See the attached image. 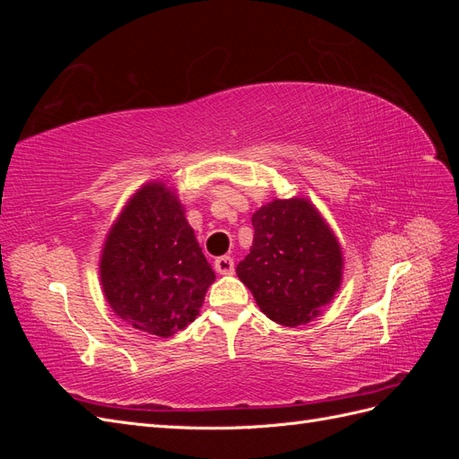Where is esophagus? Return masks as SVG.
Returning <instances> with one entry per match:
<instances>
[{
    "instance_id": "1",
    "label": "esophagus",
    "mask_w": 459,
    "mask_h": 459,
    "mask_svg": "<svg viewBox=\"0 0 459 459\" xmlns=\"http://www.w3.org/2000/svg\"><path fill=\"white\" fill-rule=\"evenodd\" d=\"M214 270L220 275H231L235 272V262H233L231 256H220L214 262Z\"/></svg>"
}]
</instances>
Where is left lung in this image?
Returning <instances> with one entry per match:
<instances>
[{"mask_svg":"<svg viewBox=\"0 0 459 459\" xmlns=\"http://www.w3.org/2000/svg\"><path fill=\"white\" fill-rule=\"evenodd\" d=\"M253 228L251 253L238 264V277L272 322L307 325L341 289L344 260L337 235L307 197L262 204Z\"/></svg>","mask_w":459,"mask_h":459,"instance_id":"left-lung-1","label":"left lung"}]
</instances>
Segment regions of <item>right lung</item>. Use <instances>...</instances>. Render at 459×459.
<instances>
[{"instance_id":"right-lung-1","label":"right lung","mask_w":459,"mask_h":459,"mask_svg":"<svg viewBox=\"0 0 459 459\" xmlns=\"http://www.w3.org/2000/svg\"><path fill=\"white\" fill-rule=\"evenodd\" d=\"M214 280L174 186L143 184L101 248L100 281L108 307L134 329L166 339L199 316Z\"/></svg>"}]
</instances>
